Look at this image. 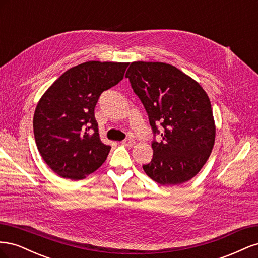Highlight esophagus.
I'll list each match as a JSON object with an SVG mask.
<instances>
[{"label":"esophagus","mask_w":258,"mask_h":258,"mask_svg":"<svg viewBox=\"0 0 258 258\" xmlns=\"http://www.w3.org/2000/svg\"><path fill=\"white\" fill-rule=\"evenodd\" d=\"M121 144L124 145V146H130L131 147V146H134L136 144V142H135L134 139H126V140H123Z\"/></svg>","instance_id":"34e87169"}]
</instances>
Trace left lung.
<instances>
[{"mask_svg": "<svg viewBox=\"0 0 258 258\" xmlns=\"http://www.w3.org/2000/svg\"><path fill=\"white\" fill-rule=\"evenodd\" d=\"M145 107L154 136L153 159L145 173L160 185L189 181L205 166L215 141V122L209 96L198 82L163 62H131L126 72Z\"/></svg>", "mask_w": 258, "mask_h": 258, "instance_id": "8db88e82", "label": "left lung"}]
</instances>
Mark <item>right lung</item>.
I'll return each mask as SVG.
<instances>
[{"label": "right lung", "instance_id": "right-lung-1", "mask_svg": "<svg viewBox=\"0 0 258 258\" xmlns=\"http://www.w3.org/2000/svg\"><path fill=\"white\" fill-rule=\"evenodd\" d=\"M128 62L87 61L69 69L36 105L33 131L37 150L54 173L85 178L106 160L111 146L101 142L95 107L101 93L118 84Z\"/></svg>", "mask_w": 258, "mask_h": 258}]
</instances>
